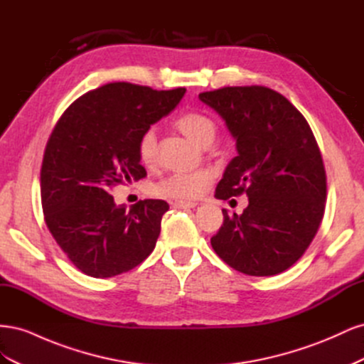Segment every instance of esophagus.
Here are the masks:
<instances>
[{
	"mask_svg": "<svg viewBox=\"0 0 364 364\" xmlns=\"http://www.w3.org/2000/svg\"><path fill=\"white\" fill-rule=\"evenodd\" d=\"M171 205L178 209H190V208H196L197 202H190V200H174L171 202Z\"/></svg>",
	"mask_w": 364,
	"mask_h": 364,
	"instance_id": "1",
	"label": "esophagus"
}]
</instances>
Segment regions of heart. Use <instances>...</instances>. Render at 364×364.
<instances>
[{"label": "heart", "instance_id": "obj_1", "mask_svg": "<svg viewBox=\"0 0 364 364\" xmlns=\"http://www.w3.org/2000/svg\"><path fill=\"white\" fill-rule=\"evenodd\" d=\"M174 126L183 135L197 142L199 146H206L215 138L217 126L211 117L203 112L190 111L183 112L174 119ZM138 156L139 161L151 167L158 159V135L153 129H147L138 141ZM213 182V174L208 170L197 171H181L173 173L156 185V193L162 197L178 200L197 199L206 193Z\"/></svg>", "mask_w": 364, "mask_h": 364}]
</instances>
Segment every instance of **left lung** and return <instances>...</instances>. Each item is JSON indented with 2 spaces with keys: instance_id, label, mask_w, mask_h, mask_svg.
I'll list each match as a JSON object with an SVG mask.
<instances>
[{
  "instance_id": "8db88e82",
  "label": "left lung",
  "mask_w": 364,
  "mask_h": 364,
  "mask_svg": "<svg viewBox=\"0 0 364 364\" xmlns=\"http://www.w3.org/2000/svg\"><path fill=\"white\" fill-rule=\"evenodd\" d=\"M199 98L225 119L238 153L215 197H249L243 214L230 217L223 209L213 249L250 277L287 270L310 246L325 213L326 174L310 126L266 86H228Z\"/></svg>"
}]
</instances>
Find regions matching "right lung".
<instances>
[{
	"mask_svg": "<svg viewBox=\"0 0 364 364\" xmlns=\"http://www.w3.org/2000/svg\"><path fill=\"white\" fill-rule=\"evenodd\" d=\"M183 94L185 87L107 83L77 98L54 127L41 170L43 215L56 243L87 277H117L155 249L168 203L146 199L126 209L109 190L146 178L138 141Z\"/></svg>",
	"mask_w": 364,
	"mask_h": 364,
	"instance_id": "right-lung-1",
	"label": "right lung"
}]
</instances>
